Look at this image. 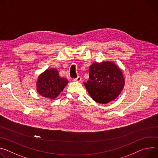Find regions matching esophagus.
Listing matches in <instances>:
<instances>
[{"mask_svg":"<svg viewBox=\"0 0 158 158\" xmlns=\"http://www.w3.org/2000/svg\"><path fill=\"white\" fill-rule=\"evenodd\" d=\"M81 77L80 76H78L77 78H75L73 79L74 81H76V82H81Z\"/></svg>","mask_w":158,"mask_h":158,"instance_id":"obj_1","label":"esophagus"}]
</instances>
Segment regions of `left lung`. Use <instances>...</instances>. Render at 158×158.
I'll use <instances>...</instances> for the list:
<instances>
[{"mask_svg": "<svg viewBox=\"0 0 158 158\" xmlns=\"http://www.w3.org/2000/svg\"><path fill=\"white\" fill-rule=\"evenodd\" d=\"M89 79L84 82L94 102L106 104L113 101L123 90L125 79L121 69L113 62H94L89 68Z\"/></svg>", "mask_w": 158, "mask_h": 158, "instance_id": "8db88e82", "label": "left lung"}]
</instances>
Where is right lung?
<instances>
[{"label":"right lung","mask_w":158,"mask_h":158,"mask_svg":"<svg viewBox=\"0 0 158 158\" xmlns=\"http://www.w3.org/2000/svg\"><path fill=\"white\" fill-rule=\"evenodd\" d=\"M68 82L67 79L59 76L56 69H47L38 77L36 91L41 96L53 99L59 95Z\"/></svg>","instance_id":"right-lung-1"}]
</instances>
